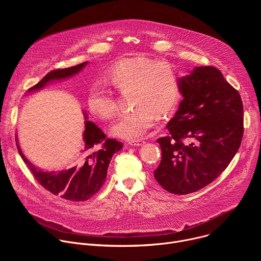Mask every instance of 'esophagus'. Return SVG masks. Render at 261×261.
Segmentation results:
<instances>
[{
	"label": "esophagus",
	"instance_id": "obj_1",
	"mask_svg": "<svg viewBox=\"0 0 261 261\" xmlns=\"http://www.w3.org/2000/svg\"><path fill=\"white\" fill-rule=\"evenodd\" d=\"M145 143V141L143 139H135V140H130L129 144L132 146H141Z\"/></svg>",
	"mask_w": 261,
	"mask_h": 261
}]
</instances>
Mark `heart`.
Wrapping results in <instances>:
<instances>
[{
  "label": "heart",
  "instance_id": "b5f03b06",
  "mask_svg": "<svg viewBox=\"0 0 261 261\" xmlns=\"http://www.w3.org/2000/svg\"><path fill=\"white\" fill-rule=\"evenodd\" d=\"M105 81L122 93L132 92L133 109L122 114L110 130L115 136L135 140L153 126L156 116L164 118L175 110L180 98L179 77L175 67L167 62H156L141 57L130 58L111 67ZM88 104L101 119L113 118L118 102L108 86L99 82L90 90Z\"/></svg>",
  "mask_w": 261,
  "mask_h": 261
}]
</instances>
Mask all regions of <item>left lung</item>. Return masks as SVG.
Returning <instances> with one entry per match:
<instances>
[{"label":"left lung","mask_w":261,"mask_h":261,"mask_svg":"<svg viewBox=\"0 0 261 261\" xmlns=\"http://www.w3.org/2000/svg\"><path fill=\"white\" fill-rule=\"evenodd\" d=\"M182 100L157 140L162 159L154 176L173 194L196 192L224 170L242 142L244 109L239 92L212 66L179 79Z\"/></svg>","instance_id":"left-lung-1"}]
</instances>
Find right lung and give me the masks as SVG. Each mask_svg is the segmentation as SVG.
<instances>
[{
	"label": "right lung",
	"mask_w": 261,
	"mask_h": 261,
	"mask_svg": "<svg viewBox=\"0 0 261 261\" xmlns=\"http://www.w3.org/2000/svg\"><path fill=\"white\" fill-rule=\"evenodd\" d=\"M88 63L85 62L70 68L50 71L38 84L28 90V93L39 91L51 83L76 75ZM84 116V144L76 160L67 169L45 171L35 166L22 154L16 137L17 150L35 178L53 194L72 201L87 200L100 190L105 182L111 158L123 147L122 142L106 138V135L97 125L88 121V115L85 110Z\"/></svg>",
	"instance_id": "1"
}]
</instances>
